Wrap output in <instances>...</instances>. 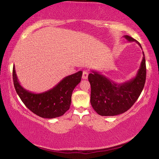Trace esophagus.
I'll return each instance as SVG.
<instances>
[{
	"label": "esophagus",
	"instance_id": "esophagus-1",
	"mask_svg": "<svg viewBox=\"0 0 159 159\" xmlns=\"http://www.w3.org/2000/svg\"><path fill=\"white\" fill-rule=\"evenodd\" d=\"M88 77V72L87 71H83V75H82V79H87Z\"/></svg>",
	"mask_w": 159,
	"mask_h": 159
}]
</instances>
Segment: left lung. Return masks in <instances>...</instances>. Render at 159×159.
I'll return each mask as SVG.
<instances>
[{
  "mask_svg": "<svg viewBox=\"0 0 159 159\" xmlns=\"http://www.w3.org/2000/svg\"><path fill=\"white\" fill-rule=\"evenodd\" d=\"M129 42L140 43L129 36H124ZM143 57L138 73L133 79L122 83H116L96 71H91L88 80L91 86L90 103L100 116H116L130 108L140 95L146 80V61Z\"/></svg>",
  "mask_w": 159,
  "mask_h": 159,
  "instance_id": "obj_1",
  "label": "left lung"
}]
</instances>
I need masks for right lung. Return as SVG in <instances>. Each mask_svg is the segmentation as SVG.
I'll return each mask as SVG.
<instances>
[{"instance_id": "1", "label": "right lung", "mask_w": 159, "mask_h": 159, "mask_svg": "<svg viewBox=\"0 0 159 159\" xmlns=\"http://www.w3.org/2000/svg\"><path fill=\"white\" fill-rule=\"evenodd\" d=\"M83 72L79 71L64 77L55 87L41 93H34L20 85L15 66L12 77L15 90L21 100L35 114L45 118H54L62 116L69 109L71 95L75 87L81 80Z\"/></svg>"}]
</instances>
